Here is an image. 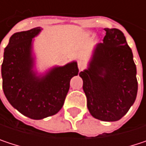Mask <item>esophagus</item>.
<instances>
[{
  "label": "esophagus",
  "mask_w": 146,
  "mask_h": 146,
  "mask_svg": "<svg viewBox=\"0 0 146 146\" xmlns=\"http://www.w3.org/2000/svg\"><path fill=\"white\" fill-rule=\"evenodd\" d=\"M78 69H79V71H81V70H83V69L84 68V67H85V64H84V62H82V61H79V62H78Z\"/></svg>",
  "instance_id": "34e87169"
}]
</instances>
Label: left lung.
<instances>
[{"label": "left lung", "mask_w": 146, "mask_h": 146, "mask_svg": "<svg viewBox=\"0 0 146 146\" xmlns=\"http://www.w3.org/2000/svg\"><path fill=\"white\" fill-rule=\"evenodd\" d=\"M103 42L97 44L89 68L79 73L87 106L96 119H121L136 99L138 81L133 53L123 33L104 29Z\"/></svg>", "instance_id": "obj_1"}]
</instances>
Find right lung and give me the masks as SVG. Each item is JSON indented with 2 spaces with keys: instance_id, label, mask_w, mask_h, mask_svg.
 Returning a JSON list of instances; mask_svg holds the SVG:
<instances>
[{
  "instance_id": "1",
  "label": "right lung",
  "mask_w": 146,
  "mask_h": 146,
  "mask_svg": "<svg viewBox=\"0 0 146 146\" xmlns=\"http://www.w3.org/2000/svg\"><path fill=\"white\" fill-rule=\"evenodd\" d=\"M40 31L35 28L12 35L1 65L2 89L7 101L32 119L57 113L64 104L71 78L78 73L77 62H73L54 68L42 78L35 76L32 70V39Z\"/></svg>"
}]
</instances>
